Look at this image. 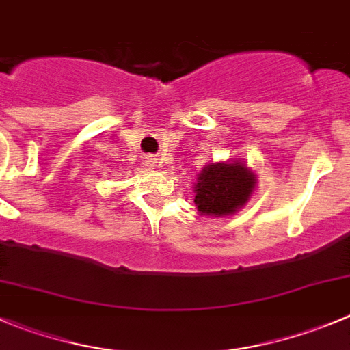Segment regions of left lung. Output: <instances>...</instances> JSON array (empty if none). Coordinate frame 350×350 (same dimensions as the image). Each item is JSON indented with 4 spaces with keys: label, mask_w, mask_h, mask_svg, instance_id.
I'll list each match as a JSON object with an SVG mask.
<instances>
[{
    "label": "left lung",
    "mask_w": 350,
    "mask_h": 350,
    "mask_svg": "<svg viewBox=\"0 0 350 350\" xmlns=\"http://www.w3.org/2000/svg\"><path fill=\"white\" fill-rule=\"evenodd\" d=\"M258 185V177L244 161L209 163L194 184V202L206 216H230L244 208Z\"/></svg>",
    "instance_id": "left-lung-1"
}]
</instances>
